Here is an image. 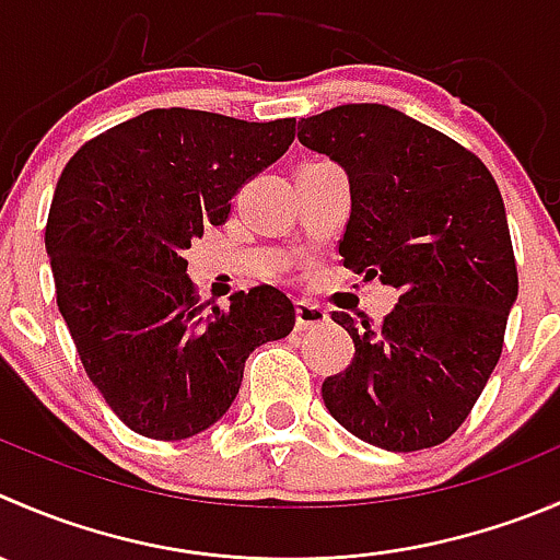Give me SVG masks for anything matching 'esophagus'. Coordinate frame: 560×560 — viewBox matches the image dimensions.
Here are the masks:
<instances>
[{"label":"esophagus","instance_id":"1","mask_svg":"<svg viewBox=\"0 0 560 560\" xmlns=\"http://www.w3.org/2000/svg\"><path fill=\"white\" fill-rule=\"evenodd\" d=\"M328 323V312L317 303H308V301H298L295 303V325L298 330H312L319 328V325Z\"/></svg>","mask_w":560,"mask_h":560}]
</instances>
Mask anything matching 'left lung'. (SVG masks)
Listing matches in <instances>:
<instances>
[{
    "label": "left lung",
    "mask_w": 560,
    "mask_h": 560,
    "mask_svg": "<svg viewBox=\"0 0 560 560\" xmlns=\"http://www.w3.org/2000/svg\"><path fill=\"white\" fill-rule=\"evenodd\" d=\"M298 139L350 183L347 268L399 290L380 328L334 312L355 355L323 383L325 407L385 452L438 446L485 390L517 301L501 191L470 150L383 103L301 119Z\"/></svg>",
    "instance_id": "left-lung-1"
}]
</instances>
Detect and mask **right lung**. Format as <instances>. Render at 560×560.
<instances>
[{
  "label": "right lung",
  "mask_w": 560,
  "mask_h": 560,
  "mask_svg": "<svg viewBox=\"0 0 560 560\" xmlns=\"http://www.w3.org/2000/svg\"><path fill=\"white\" fill-rule=\"evenodd\" d=\"M292 139L295 119L153 108L95 136L62 170L46 224L57 306L128 430L186 441L213 427L241 390L246 358L295 325L276 287L208 308L186 276L191 243L224 224L237 188Z\"/></svg>",
  "instance_id": "add662e5"
}]
</instances>
